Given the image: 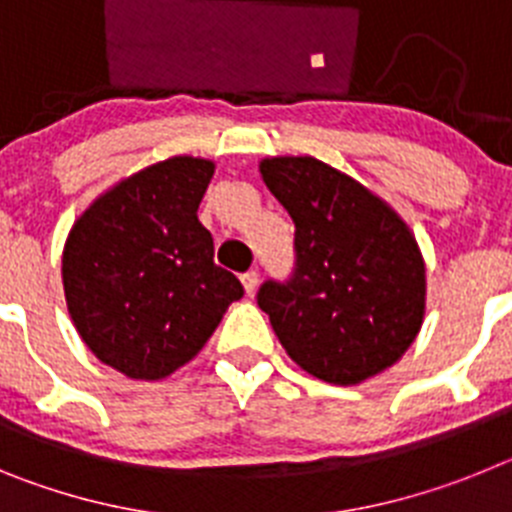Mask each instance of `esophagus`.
<instances>
[{
	"label": "esophagus",
	"mask_w": 512,
	"mask_h": 512,
	"mask_svg": "<svg viewBox=\"0 0 512 512\" xmlns=\"http://www.w3.org/2000/svg\"><path fill=\"white\" fill-rule=\"evenodd\" d=\"M243 287H246V295H253L256 292V287H259V271L256 269H248L246 274L241 277Z\"/></svg>",
	"instance_id": "1"
}]
</instances>
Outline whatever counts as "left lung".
Instances as JSON below:
<instances>
[{
  "label": "left lung",
  "mask_w": 512,
  "mask_h": 512,
  "mask_svg": "<svg viewBox=\"0 0 512 512\" xmlns=\"http://www.w3.org/2000/svg\"><path fill=\"white\" fill-rule=\"evenodd\" d=\"M261 176L295 223V269L256 295L284 351L330 384L384 372L423 325L425 266L408 225L318 158H266Z\"/></svg>",
  "instance_id": "obj_1"
}]
</instances>
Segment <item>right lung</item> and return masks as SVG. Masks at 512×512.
I'll list each match as a JSON object with an SVG mask.
<instances>
[{
  "instance_id": "right-lung-1",
  "label": "right lung",
  "mask_w": 512,
  "mask_h": 512,
  "mask_svg": "<svg viewBox=\"0 0 512 512\" xmlns=\"http://www.w3.org/2000/svg\"><path fill=\"white\" fill-rule=\"evenodd\" d=\"M212 171L205 158H166L104 192L71 228L69 315L89 351L125 377H169L243 297L197 220Z\"/></svg>"
}]
</instances>
